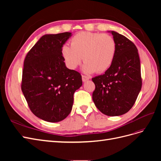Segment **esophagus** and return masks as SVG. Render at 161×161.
<instances>
[{"label":"esophagus","mask_w":161,"mask_h":161,"mask_svg":"<svg viewBox=\"0 0 161 161\" xmlns=\"http://www.w3.org/2000/svg\"><path fill=\"white\" fill-rule=\"evenodd\" d=\"M90 79V78L89 76H87L86 75H82V80L83 82H86V80H88Z\"/></svg>","instance_id":"1"}]
</instances>
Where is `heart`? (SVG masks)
<instances>
[{"instance_id": "obj_1", "label": "heart", "mask_w": 161, "mask_h": 161, "mask_svg": "<svg viewBox=\"0 0 161 161\" xmlns=\"http://www.w3.org/2000/svg\"><path fill=\"white\" fill-rule=\"evenodd\" d=\"M117 52L114 38L105 33L80 31L70 40V46L64 45L61 54L66 66L74 70L82 60V69L86 73L101 74L113 64Z\"/></svg>"}]
</instances>
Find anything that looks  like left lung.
Masks as SVG:
<instances>
[{
    "mask_svg": "<svg viewBox=\"0 0 161 161\" xmlns=\"http://www.w3.org/2000/svg\"><path fill=\"white\" fill-rule=\"evenodd\" d=\"M111 33L117 44L116 54L109 69L92 79L95 85L92 100L101 113L118 116L132 108L142 82L137 47L124 36Z\"/></svg>",
    "mask_w": 161,
    "mask_h": 161,
    "instance_id": "1",
    "label": "left lung"
}]
</instances>
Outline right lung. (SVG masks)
Listing matches in <instances>:
<instances>
[{"label": "right lung", "mask_w": 161, "mask_h": 161, "mask_svg": "<svg viewBox=\"0 0 161 161\" xmlns=\"http://www.w3.org/2000/svg\"><path fill=\"white\" fill-rule=\"evenodd\" d=\"M71 33L43 36L24 60L21 90L29 108L49 122L65 119L72 110L74 93L82 85L79 72L67 69L61 48Z\"/></svg>", "instance_id": "obj_1"}]
</instances>
